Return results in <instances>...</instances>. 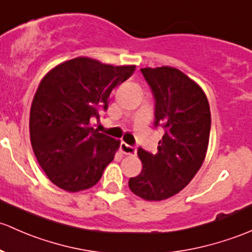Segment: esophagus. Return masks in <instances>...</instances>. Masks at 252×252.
<instances>
[{"instance_id": "esophagus-1", "label": "esophagus", "mask_w": 252, "mask_h": 252, "mask_svg": "<svg viewBox=\"0 0 252 252\" xmlns=\"http://www.w3.org/2000/svg\"><path fill=\"white\" fill-rule=\"evenodd\" d=\"M121 151L122 153H124V155H130V156L136 155V148L134 146H130V145L126 144V142H122L121 144Z\"/></svg>"}]
</instances>
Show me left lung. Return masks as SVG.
<instances>
[{
  "label": "left lung",
  "instance_id": "1",
  "mask_svg": "<svg viewBox=\"0 0 252 252\" xmlns=\"http://www.w3.org/2000/svg\"><path fill=\"white\" fill-rule=\"evenodd\" d=\"M155 96V126L164 130L157 153L139 147L141 174L129 189L145 200H164L189 184L205 159L210 136V106L203 89L170 66L141 68Z\"/></svg>",
  "mask_w": 252,
  "mask_h": 252
}]
</instances>
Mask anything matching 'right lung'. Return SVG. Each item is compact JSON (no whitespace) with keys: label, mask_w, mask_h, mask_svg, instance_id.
<instances>
[{"label":"right lung","mask_w":252,"mask_h":252,"mask_svg":"<svg viewBox=\"0 0 252 252\" xmlns=\"http://www.w3.org/2000/svg\"><path fill=\"white\" fill-rule=\"evenodd\" d=\"M134 70L81 57L55 66L41 81L31 105L30 139L39 165L58 187L78 192L101 179L121 141L89 124Z\"/></svg>","instance_id":"add662e5"}]
</instances>
